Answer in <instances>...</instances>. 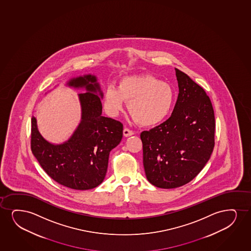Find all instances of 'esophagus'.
<instances>
[{"label":"esophagus","instance_id":"esophagus-1","mask_svg":"<svg viewBox=\"0 0 251 251\" xmlns=\"http://www.w3.org/2000/svg\"><path fill=\"white\" fill-rule=\"evenodd\" d=\"M123 134H124L125 137H130V136L133 135L134 131L128 129V128H125L124 130H123Z\"/></svg>","mask_w":251,"mask_h":251}]
</instances>
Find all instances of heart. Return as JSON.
Returning <instances> with one entry per match:
<instances>
[{
	"mask_svg": "<svg viewBox=\"0 0 251 251\" xmlns=\"http://www.w3.org/2000/svg\"><path fill=\"white\" fill-rule=\"evenodd\" d=\"M176 94L169 83L150 75L126 77L118 89L109 86L104 94V108L113 116L122 111L124 101L130 116L143 126H152L168 117Z\"/></svg>",
	"mask_w": 251,
	"mask_h": 251,
	"instance_id": "b5f03b06",
	"label": "heart"
}]
</instances>
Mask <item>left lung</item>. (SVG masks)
<instances>
[{"mask_svg":"<svg viewBox=\"0 0 251 251\" xmlns=\"http://www.w3.org/2000/svg\"><path fill=\"white\" fill-rule=\"evenodd\" d=\"M179 94L171 117L141 133L147 179L160 188L192 181L206 165L215 146V114L205 91L178 69Z\"/></svg>","mask_w":251,"mask_h":251,"instance_id":"left-lung-1","label":"left lung"}]
</instances>
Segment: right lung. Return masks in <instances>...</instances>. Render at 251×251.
Wrapping results in <instances>:
<instances>
[{
    "instance_id": "obj_1",
    "label": "right lung",
    "mask_w": 251,
    "mask_h": 251,
    "mask_svg": "<svg viewBox=\"0 0 251 251\" xmlns=\"http://www.w3.org/2000/svg\"><path fill=\"white\" fill-rule=\"evenodd\" d=\"M67 85L85 87L88 92L78 95L81 105L79 126L67 142L52 144L39 132L36 119L32 116L31 151L46 173L57 183L75 190H88L104 180L109 152L121 143L123 125L101 115L103 94L95 75L76 77Z\"/></svg>"
}]
</instances>
